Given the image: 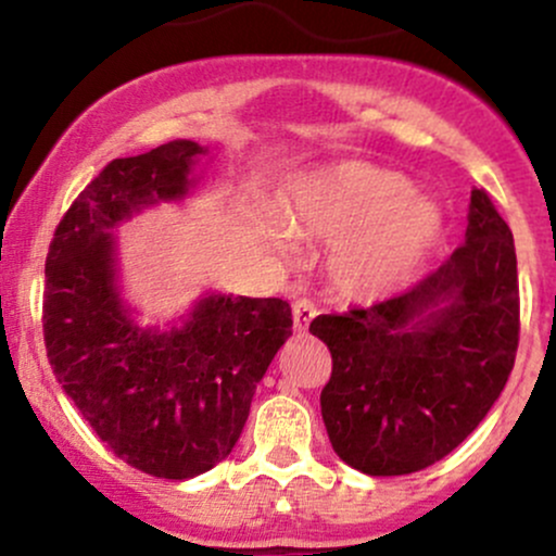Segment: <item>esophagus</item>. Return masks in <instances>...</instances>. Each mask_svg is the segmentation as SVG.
Here are the masks:
<instances>
[{
	"label": "esophagus",
	"mask_w": 556,
	"mask_h": 556,
	"mask_svg": "<svg viewBox=\"0 0 556 556\" xmlns=\"http://www.w3.org/2000/svg\"><path fill=\"white\" fill-rule=\"evenodd\" d=\"M292 318H295V331H308V324L316 318V305L311 303L308 298H300L295 300V305H292Z\"/></svg>",
	"instance_id": "esophagus-1"
}]
</instances>
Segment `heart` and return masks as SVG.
Returning a JSON list of instances; mask_svg holds the SVG:
<instances>
[{"mask_svg":"<svg viewBox=\"0 0 556 556\" xmlns=\"http://www.w3.org/2000/svg\"><path fill=\"white\" fill-rule=\"evenodd\" d=\"M285 219L311 238L334 240L331 277L348 292H379L397 285L442 238L444 216L394 169L342 162L292 185ZM287 229L269 240L287 248Z\"/></svg>","mask_w":556,"mask_h":556,"instance_id":"heart-1","label":"heart"}]
</instances>
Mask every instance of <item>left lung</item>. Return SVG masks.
<instances>
[{
	"instance_id": "left-lung-1",
	"label": "left lung",
	"mask_w": 556,
	"mask_h": 556,
	"mask_svg": "<svg viewBox=\"0 0 556 556\" xmlns=\"http://www.w3.org/2000/svg\"><path fill=\"white\" fill-rule=\"evenodd\" d=\"M311 331L331 353L321 416L337 455L368 476L429 468L476 431L515 366L513 229L473 190L465 242L437 271L394 298L316 316Z\"/></svg>"
}]
</instances>
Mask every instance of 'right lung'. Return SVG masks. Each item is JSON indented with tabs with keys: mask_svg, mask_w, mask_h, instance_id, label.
I'll use <instances>...</instances> for the list:
<instances>
[{
	"mask_svg": "<svg viewBox=\"0 0 556 556\" xmlns=\"http://www.w3.org/2000/svg\"><path fill=\"white\" fill-rule=\"evenodd\" d=\"M201 154L180 138L106 164L56 225L43 271V342L56 381L119 460L172 481L232 452L258 381L292 334L282 298L208 295L169 331L140 329L119 303L114 225L188 193Z\"/></svg>",
	"mask_w": 556,
	"mask_h": 556,
	"instance_id": "obj_1",
	"label": "right lung"
}]
</instances>
